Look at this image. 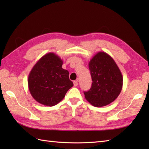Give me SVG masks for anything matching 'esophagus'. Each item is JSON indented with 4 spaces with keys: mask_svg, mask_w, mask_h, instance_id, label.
<instances>
[{
    "mask_svg": "<svg viewBox=\"0 0 149 149\" xmlns=\"http://www.w3.org/2000/svg\"><path fill=\"white\" fill-rule=\"evenodd\" d=\"M74 86H78V81H75L74 82Z\"/></svg>",
    "mask_w": 149,
    "mask_h": 149,
    "instance_id": "obj_1",
    "label": "esophagus"
}]
</instances>
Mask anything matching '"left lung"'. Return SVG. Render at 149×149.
I'll use <instances>...</instances> for the list:
<instances>
[{
  "label": "left lung",
  "mask_w": 149,
  "mask_h": 149,
  "mask_svg": "<svg viewBox=\"0 0 149 149\" xmlns=\"http://www.w3.org/2000/svg\"><path fill=\"white\" fill-rule=\"evenodd\" d=\"M92 84L84 91L86 99L95 107L113 102L121 92L123 77L114 59L104 52H99L89 62Z\"/></svg>",
  "instance_id": "left-lung-1"
}]
</instances>
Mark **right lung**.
<instances>
[{"mask_svg": "<svg viewBox=\"0 0 149 149\" xmlns=\"http://www.w3.org/2000/svg\"><path fill=\"white\" fill-rule=\"evenodd\" d=\"M63 60L53 52L42 57L31 70L28 87L31 95L43 105L53 106L64 99L74 84L69 72L62 68Z\"/></svg>", "mask_w": 149, "mask_h": 149, "instance_id": "obj_1", "label": "right lung"}]
</instances>
